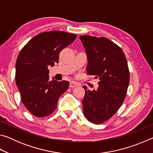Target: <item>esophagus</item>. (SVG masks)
<instances>
[{"instance_id": "esophagus-1", "label": "esophagus", "mask_w": 153, "mask_h": 153, "mask_svg": "<svg viewBox=\"0 0 153 153\" xmlns=\"http://www.w3.org/2000/svg\"><path fill=\"white\" fill-rule=\"evenodd\" d=\"M78 86V84L76 83L75 82H71L70 84H69V87L70 88H75Z\"/></svg>"}]
</instances>
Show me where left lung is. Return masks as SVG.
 <instances>
[{
	"instance_id": "8db88e82",
	"label": "left lung",
	"mask_w": 153,
	"mask_h": 153,
	"mask_svg": "<svg viewBox=\"0 0 153 153\" xmlns=\"http://www.w3.org/2000/svg\"><path fill=\"white\" fill-rule=\"evenodd\" d=\"M79 38L87 55V74L99 79L97 90L86 88L84 115L91 123L100 124L117 112L125 99L129 83L128 62L120 46L107 38Z\"/></svg>"
}]
</instances>
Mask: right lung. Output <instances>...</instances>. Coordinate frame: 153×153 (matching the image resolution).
<instances>
[{
	"label": "right lung",
	"instance_id": "add662e5",
	"mask_svg": "<svg viewBox=\"0 0 153 153\" xmlns=\"http://www.w3.org/2000/svg\"><path fill=\"white\" fill-rule=\"evenodd\" d=\"M77 35L60 31L40 33L32 38L18 55L15 82L27 109L38 117L51 115L59 98L68 89L69 83L49 80L48 66L59 63L63 48L74 42Z\"/></svg>",
	"mask_w": 153,
	"mask_h": 153
}]
</instances>
